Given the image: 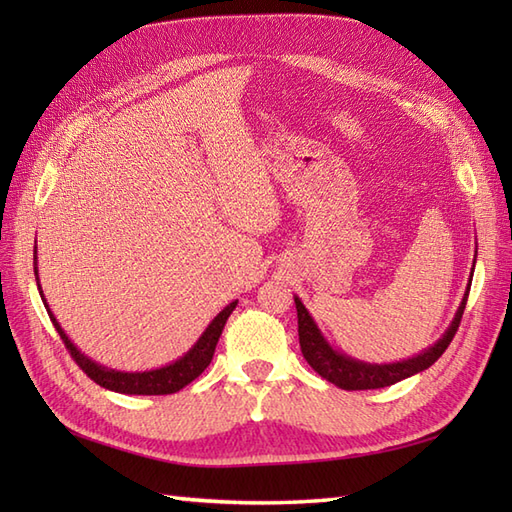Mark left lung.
<instances>
[{"instance_id": "left-lung-1", "label": "left lung", "mask_w": 512, "mask_h": 512, "mask_svg": "<svg viewBox=\"0 0 512 512\" xmlns=\"http://www.w3.org/2000/svg\"><path fill=\"white\" fill-rule=\"evenodd\" d=\"M475 266V262H473ZM473 277V273H471ZM469 290H471V279L469 286H466L464 297L460 301V308L455 312V317L451 325L447 328L440 339L433 343L427 350H422L420 354L405 358V361L398 363H365V361H356V358L347 356L325 341V336L321 334L319 325L314 323L310 317L308 308L303 306L301 299L295 295V306H297V319H299V345H301V354L310 367L317 372L321 378L330 380L332 385L341 387V389H378V387H389L394 383H400L413 374L424 372V369L431 367L433 363L447 350L449 343L453 341L455 332L460 328L462 314L466 308V299H469Z\"/></svg>"}]
</instances>
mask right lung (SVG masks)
Returning <instances> with one entry per match:
<instances>
[{
	"label": "right lung",
	"mask_w": 512,
	"mask_h": 512,
	"mask_svg": "<svg viewBox=\"0 0 512 512\" xmlns=\"http://www.w3.org/2000/svg\"><path fill=\"white\" fill-rule=\"evenodd\" d=\"M35 279H37V288H39V295L43 299V292H41V284H39V273H37V246H35ZM43 306H46L48 314H50V321L54 328H57L61 341L68 347V352L72 354V358L76 361L85 374H88L96 385H101L110 391H116V394H129V396H165V394H176L182 387H187L191 380L198 378L206 367H209L213 352H215V345L220 341V334L226 325V319L231 317V312L235 310L237 301L228 303V306L217 314V317L209 323V328L202 332V336L198 341L193 343L191 350L180 356L178 361H173L165 367H158V369H147V372H118V369L112 367H105L101 363L92 361V358L85 356L79 347H76L70 336L63 332V328L59 325V321L54 319V314L50 312L46 299H43Z\"/></svg>",
	"instance_id": "right-lung-1"
}]
</instances>
